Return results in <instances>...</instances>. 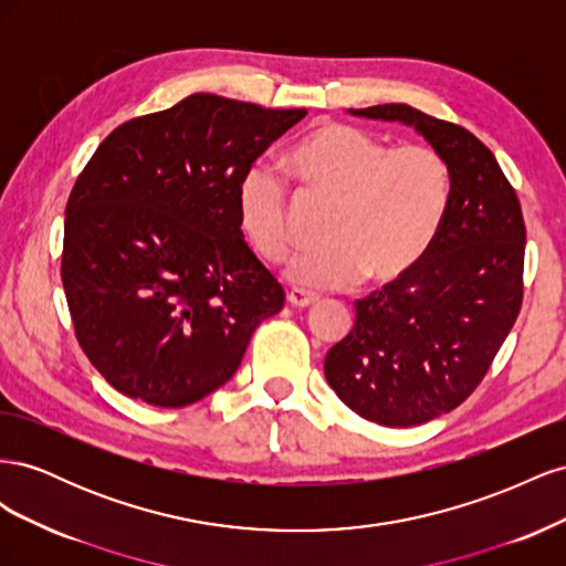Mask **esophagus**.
Returning a JSON list of instances; mask_svg holds the SVG:
<instances>
[{"label": "esophagus", "instance_id": "34e87169", "mask_svg": "<svg viewBox=\"0 0 566 566\" xmlns=\"http://www.w3.org/2000/svg\"><path fill=\"white\" fill-rule=\"evenodd\" d=\"M287 302L297 306V310H306V306H314L318 302V297L314 293H306V290L295 287V290H290V293H287Z\"/></svg>", "mask_w": 566, "mask_h": 566}]
</instances>
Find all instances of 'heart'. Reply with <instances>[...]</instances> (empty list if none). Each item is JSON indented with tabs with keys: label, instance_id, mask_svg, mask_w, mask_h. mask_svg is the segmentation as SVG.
Segmentation results:
<instances>
[{
	"label": "heart",
	"instance_id": "obj_1",
	"mask_svg": "<svg viewBox=\"0 0 566 566\" xmlns=\"http://www.w3.org/2000/svg\"><path fill=\"white\" fill-rule=\"evenodd\" d=\"M287 167L306 191L333 200L318 252L297 256L287 276L314 290L358 281H397L432 250L451 202V172L441 153L408 144L391 148L356 125H314L290 148ZM238 219L266 262L295 248L285 184L256 165L238 184Z\"/></svg>",
	"mask_w": 566,
	"mask_h": 566
}]
</instances>
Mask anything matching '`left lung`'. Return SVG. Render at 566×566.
Listing matches in <instances>:
<instances>
[{"mask_svg": "<svg viewBox=\"0 0 566 566\" xmlns=\"http://www.w3.org/2000/svg\"><path fill=\"white\" fill-rule=\"evenodd\" d=\"M349 113L413 127L451 172L449 212L432 250L406 276L354 302V328L323 366L354 413L413 427L465 401L515 325L524 217L493 153L465 127L406 104Z\"/></svg>", "mask_w": 566, "mask_h": 566, "instance_id": "1", "label": "left lung"}]
</instances>
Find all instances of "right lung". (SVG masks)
Segmentation results:
<instances>
[{
    "instance_id": "right-lung-1",
    "label": "right lung",
    "mask_w": 566,
    "mask_h": 566,
    "mask_svg": "<svg viewBox=\"0 0 566 566\" xmlns=\"http://www.w3.org/2000/svg\"><path fill=\"white\" fill-rule=\"evenodd\" d=\"M304 115L193 94L113 129L82 169L61 281L82 352L125 397L200 401L283 310L281 283L243 241L235 196Z\"/></svg>"
}]
</instances>
